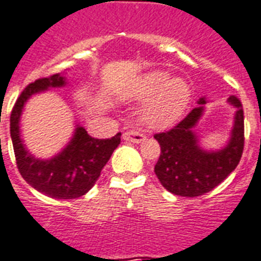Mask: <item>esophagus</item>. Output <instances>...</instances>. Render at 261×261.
Instances as JSON below:
<instances>
[{
  "label": "esophagus",
  "mask_w": 261,
  "mask_h": 261,
  "mask_svg": "<svg viewBox=\"0 0 261 261\" xmlns=\"http://www.w3.org/2000/svg\"><path fill=\"white\" fill-rule=\"evenodd\" d=\"M122 137H124V140H126V141H130V143H136V144L141 143V141L145 140V136H144L143 133H140L139 130H136V129H132V130L125 132Z\"/></svg>",
  "instance_id": "obj_1"
}]
</instances>
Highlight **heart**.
I'll use <instances>...</instances> for the list:
<instances>
[{"label":"heart","instance_id":"heart-1","mask_svg":"<svg viewBox=\"0 0 261 261\" xmlns=\"http://www.w3.org/2000/svg\"><path fill=\"white\" fill-rule=\"evenodd\" d=\"M150 96L143 112L144 121L153 128H164L181 117L191 98V88L181 77L169 79L167 72L154 70L144 74L128 96L139 101Z\"/></svg>","mask_w":261,"mask_h":261}]
</instances>
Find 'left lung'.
Masks as SVG:
<instances>
[{"label":"left lung","instance_id":"8db88e82","mask_svg":"<svg viewBox=\"0 0 261 261\" xmlns=\"http://www.w3.org/2000/svg\"><path fill=\"white\" fill-rule=\"evenodd\" d=\"M197 102L200 107L193 108L177 125L154 135L161 148L154 173L167 191L184 197L201 196L216 188L238 167L244 149V112L238 97L228 98L238 109L231 139L225 148L216 152L201 149L192 130L206 104L205 98Z\"/></svg>","mask_w":261,"mask_h":261}]
</instances>
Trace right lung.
I'll list each match as a JSON object with an SVG mask.
<instances>
[{"mask_svg": "<svg viewBox=\"0 0 261 261\" xmlns=\"http://www.w3.org/2000/svg\"><path fill=\"white\" fill-rule=\"evenodd\" d=\"M65 85V77L51 74L29 84L17 98L10 115V136L19 173L38 192L53 199H76L85 195L121 141V133L111 139H94L77 125L70 143L61 153L49 160H40L29 153L19 136V117L23 104L32 94Z\"/></svg>", "mask_w": 261, "mask_h": 261, "instance_id": "add662e5", "label": "right lung"}]
</instances>
